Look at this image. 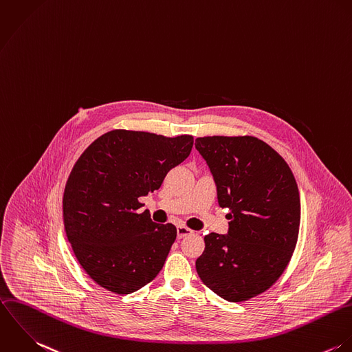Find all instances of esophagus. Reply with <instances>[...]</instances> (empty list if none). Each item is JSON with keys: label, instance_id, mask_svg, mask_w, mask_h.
I'll list each match as a JSON object with an SVG mask.
<instances>
[{"label": "esophagus", "instance_id": "34e87169", "mask_svg": "<svg viewBox=\"0 0 352 352\" xmlns=\"http://www.w3.org/2000/svg\"><path fill=\"white\" fill-rule=\"evenodd\" d=\"M194 234V231H191L190 228L183 227V226H179V227H177V237H179V239H182V237L188 236V234Z\"/></svg>", "mask_w": 352, "mask_h": 352}]
</instances>
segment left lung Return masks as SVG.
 I'll use <instances>...</instances> for the list:
<instances>
[{"mask_svg":"<svg viewBox=\"0 0 352 352\" xmlns=\"http://www.w3.org/2000/svg\"><path fill=\"white\" fill-rule=\"evenodd\" d=\"M195 147L231 220L228 234L205 236L198 276L228 302L248 300L269 289L291 261L300 226L296 180L284 158L255 136H204Z\"/></svg>","mask_w":352,"mask_h":352,"instance_id":"left-lung-1","label":"left lung"}]
</instances>
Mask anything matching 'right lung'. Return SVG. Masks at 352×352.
<instances>
[{"mask_svg":"<svg viewBox=\"0 0 352 352\" xmlns=\"http://www.w3.org/2000/svg\"><path fill=\"white\" fill-rule=\"evenodd\" d=\"M194 138L113 129L96 139L74 165L63 197L68 241L85 272L118 295L138 291L162 269L176 240L173 224L139 213L140 197L191 153Z\"/></svg>","mask_w":352,"mask_h":352,"instance_id":"add662e5","label":"right lung"}]
</instances>
